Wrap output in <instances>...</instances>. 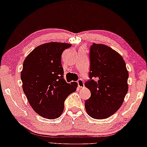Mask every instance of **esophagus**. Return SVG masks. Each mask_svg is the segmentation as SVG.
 I'll list each match as a JSON object with an SVG mask.
<instances>
[{
	"label": "esophagus",
	"mask_w": 147,
	"mask_h": 147,
	"mask_svg": "<svg viewBox=\"0 0 147 147\" xmlns=\"http://www.w3.org/2000/svg\"><path fill=\"white\" fill-rule=\"evenodd\" d=\"M78 87L79 88H84V82L82 79H79L77 81Z\"/></svg>",
	"instance_id": "obj_1"
}]
</instances>
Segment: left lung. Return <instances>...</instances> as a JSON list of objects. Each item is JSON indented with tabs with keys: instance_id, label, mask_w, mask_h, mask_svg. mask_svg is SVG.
Instances as JSON below:
<instances>
[{
	"instance_id": "left-lung-1",
	"label": "left lung",
	"mask_w": 147,
	"mask_h": 147,
	"mask_svg": "<svg viewBox=\"0 0 147 147\" xmlns=\"http://www.w3.org/2000/svg\"><path fill=\"white\" fill-rule=\"evenodd\" d=\"M89 56L90 79L85 85L91 96L85 101V107L92 118L107 119L120 109L127 94L126 64L119 53L103 44H93Z\"/></svg>"
}]
</instances>
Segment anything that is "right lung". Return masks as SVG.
<instances>
[{
	"label": "right lung",
	"mask_w": 147,
	"mask_h": 147,
	"mask_svg": "<svg viewBox=\"0 0 147 147\" xmlns=\"http://www.w3.org/2000/svg\"><path fill=\"white\" fill-rule=\"evenodd\" d=\"M71 45L59 42L40 45L23 63L20 78L24 94L35 112L47 119L61 115L65 99L77 87V82L70 84L63 78L61 56Z\"/></svg>",
	"instance_id": "right-lung-1"
}]
</instances>
